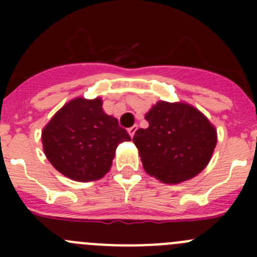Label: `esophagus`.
<instances>
[{
	"label": "esophagus",
	"mask_w": 257,
	"mask_h": 257,
	"mask_svg": "<svg viewBox=\"0 0 257 257\" xmlns=\"http://www.w3.org/2000/svg\"><path fill=\"white\" fill-rule=\"evenodd\" d=\"M136 130H138V126H133V127H130V128H128V134H130V136L131 138H134V135H135V133H136Z\"/></svg>",
	"instance_id": "esophagus-1"
}]
</instances>
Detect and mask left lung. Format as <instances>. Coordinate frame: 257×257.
I'll return each mask as SVG.
<instances>
[{"label":"left lung","instance_id":"obj_1","mask_svg":"<svg viewBox=\"0 0 257 257\" xmlns=\"http://www.w3.org/2000/svg\"><path fill=\"white\" fill-rule=\"evenodd\" d=\"M148 128H139L133 142L145 172L165 184L194 178L210 162L216 147V128L203 113L187 103L160 100L147 114Z\"/></svg>","mask_w":257,"mask_h":257}]
</instances>
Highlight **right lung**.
Listing matches in <instances>:
<instances>
[{
	"label": "right lung",
	"mask_w": 257,
	"mask_h": 257,
	"mask_svg": "<svg viewBox=\"0 0 257 257\" xmlns=\"http://www.w3.org/2000/svg\"><path fill=\"white\" fill-rule=\"evenodd\" d=\"M130 135L103 110L101 97L68 101L42 130L47 160L74 181L99 180L110 170L115 149Z\"/></svg>",
	"instance_id": "1"
}]
</instances>
